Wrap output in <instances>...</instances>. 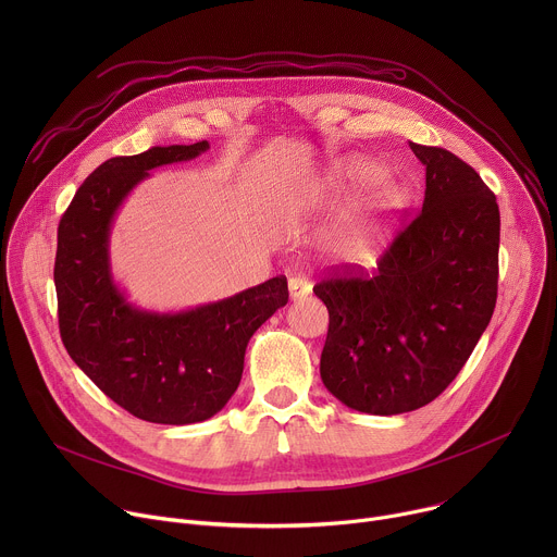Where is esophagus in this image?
Instances as JSON below:
<instances>
[{
    "label": "esophagus",
    "instance_id": "obj_1",
    "mask_svg": "<svg viewBox=\"0 0 557 557\" xmlns=\"http://www.w3.org/2000/svg\"><path fill=\"white\" fill-rule=\"evenodd\" d=\"M288 293H290V299H301L306 295H310V282L306 275L297 273L288 280Z\"/></svg>",
    "mask_w": 557,
    "mask_h": 557
}]
</instances>
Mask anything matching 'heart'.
I'll return each mask as SVG.
<instances>
[{"mask_svg":"<svg viewBox=\"0 0 557 557\" xmlns=\"http://www.w3.org/2000/svg\"><path fill=\"white\" fill-rule=\"evenodd\" d=\"M381 165L366 161V158H348V161L333 165L326 176L317 183V198H337L352 185L376 183L381 178ZM401 205L404 191L399 185L379 183L376 191L366 200L363 209L357 215L348 218L342 228L346 249L359 258L363 253L376 251L387 233V224L394 211Z\"/></svg>","mask_w":557,"mask_h":557,"instance_id":"heart-1","label":"heart"}]
</instances>
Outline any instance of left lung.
<instances>
[{
	"label": "left lung",
	"mask_w": 557,
	"mask_h": 557,
	"mask_svg": "<svg viewBox=\"0 0 557 557\" xmlns=\"http://www.w3.org/2000/svg\"><path fill=\"white\" fill-rule=\"evenodd\" d=\"M425 198L374 271L333 269L314 284L329 308L320 372L359 412L419 410L456 379L490 326L498 297L496 196L443 147L410 143Z\"/></svg>",
	"instance_id": "8db88e82"
}]
</instances>
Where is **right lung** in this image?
Here are the masks:
<instances>
[{
    "label": "right lung",
    "mask_w": 557,
    "mask_h": 557,
    "mask_svg": "<svg viewBox=\"0 0 557 557\" xmlns=\"http://www.w3.org/2000/svg\"><path fill=\"white\" fill-rule=\"evenodd\" d=\"M207 149L200 140L110 158L76 189L57 231L61 342L116 406L149 423L189 425L220 412L240 385L249 339L288 301L284 275L163 314L132 306L116 288L108 240L121 202L153 168Z\"/></svg>",
    "instance_id": "1"
}]
</instances>
